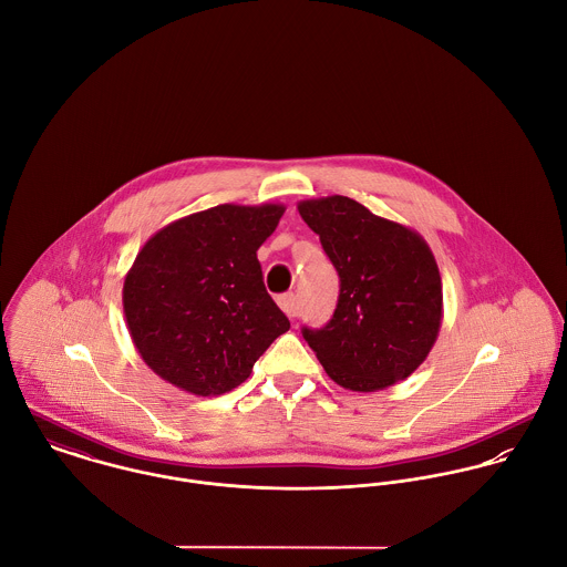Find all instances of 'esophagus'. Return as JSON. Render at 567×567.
I'll return each mask as SVG.
<instances>
[{
  "label": "esophagus",
  "instance_id": "obj_1",
  "mask_svg": "<svg viewBox=\"0 0 567 567\" xmlns=\"http://www.w3.org/2000/svg\"><path fill=\"white\" fill-rule=\"evenodd\" d=\"M279 308L290 317V319H295L297 317V297L292 295V292H288V295H284V297H279Z\"/></svg>",
  "mask_w": 567,
  "mask_h": 567
}]
</instances>
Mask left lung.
Segmentation results:
<instances>
[{
	"label": "left lung",
	"instance_id": "left-lung-1",
	"mask_svg": "<svg viewBox=\"0 0 567 567\" xmlns=\"http://www.w3.org/2000/svg\"><path fill=\"white\" fill-rule=\"evenodd\" d=\"M340 277L338 306L303 338L342 389L373 393L416 371L443 321V284L427 243L347 196L297 205Z\"/></svg>",
	"mask_w": 567,
	"mask_h": 567
}]
</instances>
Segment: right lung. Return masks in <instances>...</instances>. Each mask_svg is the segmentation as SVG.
I'll list each match as a JSON object with an SVG mask.
<instances>
[{
  "label": "right lung",
  "mask_w": 567,
  "mask_h": 567,
  "mask_svg": "<svg viewBox=\"0 0 567 567\" xmlns=\"http://www.w3.org/2000/svg\"><path fill=\"white\" fill-rule=\"evenodd\" d=\"M284 212L227 203L165 225L142 246L122 303L137 353L162 380L198 398L229 393L290 329L257 259Z\"/></svg>",
  "instance_id": "obj_1"
}]
</instances>
